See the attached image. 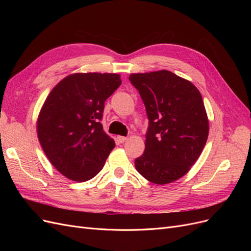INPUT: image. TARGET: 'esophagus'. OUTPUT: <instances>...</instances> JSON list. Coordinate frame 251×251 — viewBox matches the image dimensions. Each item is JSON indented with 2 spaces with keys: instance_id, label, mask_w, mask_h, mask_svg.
<instances>
[{
  "instance_id": "esophagus-1",
  "label": "esophagus",
  "mask_w": 251,
  "mask_h": 251,
  "mask_svg": "<svg viewBox=\"0 0 251 251\" xmlns=\"http://www.w3.org/2000/svg\"><path fill=\"white\" fill-rule=\"evenodd\" d=\"M126 140H127V137H125V136H117V141L120 143H124Z\"/></svg>"
}]
</instances>
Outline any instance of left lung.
Wrapping results in <instances>:
<instances>
[{"instance_id":"1","label":"left lung","mask_w":251,"mask_h":251,"mask_svg":"<svg viewBox=\"0 0 251 251\" xmlns=\"http://www.w3.org/2000/svg\"><path fill=\"white\" fill-rule=\"evenodd\" d=\"M128 79L149 118L146 149L135 168L155 184L171 183L191 170L206 143L209 125L202 96L191 81L166 70Z\"/></svg>"}]
</instances>
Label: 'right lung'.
Here are the masks:
<instances>
[{"mask_svg":"<svg viewBox=\"0 0 251 251\" xmlns=\"http://www.w3.org/2000/svg\"><path fill=\"white\" fill-rule=\"evenodd\" d=\"M121 85L118 74L75 73L60 80L37 118V136L52 165L85 182L100 173L115 142L101 125L104 101Z\"/></svg>","mask_w":251,"mask_h":251,"instance_id":"right-lung-1","label":"right lung"}]
</instances>
